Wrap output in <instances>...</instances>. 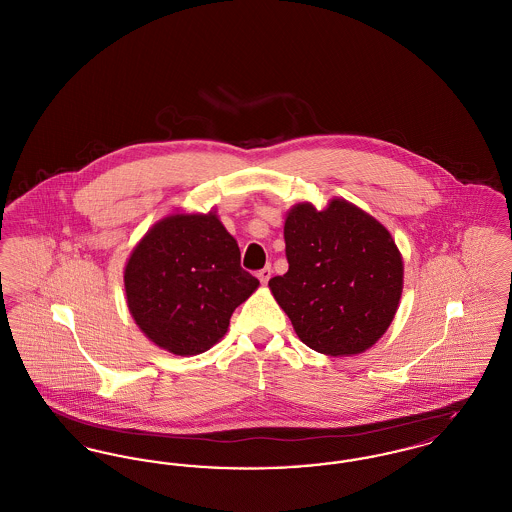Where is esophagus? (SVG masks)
Listing matches in <instances>:
<instances>
[{"label":"esophagus","instance_id":"34e87169","mask_svg":"<svg viewBox=\"0 0 512 512\" xmlns=\"http://www.w3.org/2000/svg\"><path fill=\"white\" fill-rule=\"evenodd\" d=\"M270 274H272V268L270 267L261 268V270L257 272L261 284H267L268 280H270Z\"/></svg>","mask_w":512,"mask_h":512}]
</instances>
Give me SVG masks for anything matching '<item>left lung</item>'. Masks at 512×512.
<instances>
[{
  "label": "left lung",
  "mask_w": 512,
  "mask_h": 512,
  "mask_svg": "<svg viewBox=\"0 0 512 512\" xmlns=\"http://www.w3.org/2000/svg\"><path fill=\"white\" fill-rule=\"evenodd\" d=\"M284 276L268 280L295 334L318 353H363L382 338L403 290L390 232L345 199L324 211L297 203L284 224Z\"/></svg>",
  "instance_id": "left-lung-1"
}]
</instances>
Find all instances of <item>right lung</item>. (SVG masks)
<instances>
[{
  "instance_id": "right-lung-1",
  "label": "right lung",
  "mask_w": 512,
  "mask_h": 512,
  "mask_svg": "<svg viewBox=\"0 0 512 512\" xmlns=\"http://www.w3.org/2000/svg\"><path fill=\"white\" fill-rule=\"evenodd\" d=\"M257 286L215 213L157 222L124 268L126 301L136 324L174 355L211 349Z\"/></svg>"
}]
</instances>
